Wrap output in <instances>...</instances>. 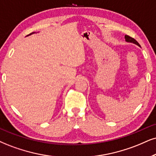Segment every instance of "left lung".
Segmentation results:
<instances>
[{
    "label": "left lung",
    "mask_w": 156,
    "mask_h": 156,
    "mask_svg": "<svg viewBox=\"0 0 156 156\" xmlns=\"http://www.w3.org/2000/svg\"><path fill=\"white\" fill-rule=\"evenodd\" d=\"M125 40H126V42H128V43H132L134 44H136V45H137L138 46H140V44L137 43V40H134V38L129 37V35H125Z\"/></svg>",
    "instance_id": "left-lung-1"
}]
</instances>
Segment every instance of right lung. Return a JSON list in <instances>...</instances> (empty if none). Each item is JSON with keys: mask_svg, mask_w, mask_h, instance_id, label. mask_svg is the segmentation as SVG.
Segmentation results:
<instances>
[{"mask_svg": "<svg viewBox=\"0 0 156 156\" xmlns=\"http://www.w3.org/2000/svg\"><path fill=\"white\" fill-rule=\"evenodd\" d=\"M33 33H34V32H32V33H31V34H29V35H30V34H33Z\"/></svg>", "mask_w": 156, "mask_h": 156, "instance_id": "1", "label": "right lung"}]
</instances>
